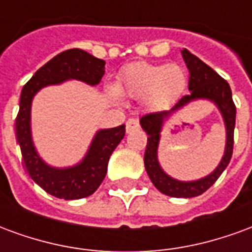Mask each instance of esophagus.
<instances>
[{"label": "esophagus", "mask_w": 252, "mask_h": 252, "mask_svg": "<svg viewBox=\"0 0 252 252\" xmlns=\"http://www.w3.org/2000/svg\"><path fill=\"white\" fill-rule=\"evenodd\" d=\"M137 126H139V120H137V119H129V120L126 121V132L129 133V132H132L133 129H136Z\"/></svg>", "instance_id": "esophagus-1"}]
</instances>
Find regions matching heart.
<instances>
[{"label":"heart","instance_id":"obj_1","mask_svg":"<svg viewBox=\"0 0 252 252\" xmlns=\"http://www.w3.org/2000/svg\"><path fill=\"white\" fill-rule=\"evenodd\" d=\"M185 86V71L180 66L139 62L124 70L117 90L132 98H143L151 109L162 110L174 104Z\"/></svg>","mask_w":252,"mask_h":252}]
</instances>
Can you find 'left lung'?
I'll return each instance as SVG.
<instances>
[{"instance_id": "obj_1", "label": "left lung", "mask_w": 252, "mask_h": 252, "mask_svg": "<svg viewBox=\"0 0 252 252\" xmlns=\"http://www.w3.org/2000/svg\"><path fill=\"white\" fill-rule=\"evenodd\" d=\"M182 58L189 70V90L190 94L182 98L170 110L157 112L143 116L140 126L147 133V147L144 153V166L150 180L154 186L166 195L177 198H191L202 194L209 189L217 178L227 169L229 160L232 158L233 150V129H235V117L236 106L232 101V92L225 79H222L212 67L204 63L201 59L193 55L186 48L182 50ZM208 99L217 105L220 110L226 126V150L220 163L211 175L197 181H178L166 175L160 167L158 160V147L160 141V132L164 121L193 100Z\"/></svg>"}]
</instances>
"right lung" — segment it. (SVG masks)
<instances>
[{"mask_svg": "<svg viewBox=\"0 0 252 252\" xmlns=\"http://www.w3.org/2000/svg\"><path fill=\"white\" fill-rule=\"evenodd\" d=\"M105 74V61L89 52L72 48L54 57L40 67L25 83L20 95V110L16 117V136L21 148L27 171L48 194L63 200H79L93 194L104 181L108 162L126 135V126L95 132L86 155L70 167H52L37 154L31 131L32 99L40 89L77 79L95 86Z\"/></svg>", "mask_w": 252, "mask_h": 252, "instance_id": "obj_1", "label": "right lung"}]
</instances>
